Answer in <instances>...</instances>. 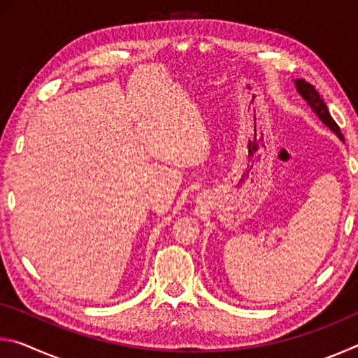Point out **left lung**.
<instances>
[{"label": "left lung", "instance_id": "8db88e82", "mask_svg": "<svg viewBox=\"0 0 358 358\" xmlns=\"http://www.w3.org/2000/svg\"><path fill=\"white\" fill-rule=\"evenodd\" d=\"M294 83H295L296 92H299L301 98L306 101V104L311 107V110L317 115V118L322 121L327 128L335 132L339 141L344 142L341 131H339L338 124L335 123V120L331 118L329 108H327V104L324 102V99L320 98V94L316 92V88H314L311 83L303 80V78H296V80H294Z\"/></svg>", "mask_w": 358, "mask_h": 358}]
</instances>
